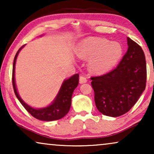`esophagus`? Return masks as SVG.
<instances>
[{"mask_svg":"<svg viewBox=\"0 0 154 154\" xmlns=\"http://www.w3.org/2000/svg\"><path fill=\"white\" fill-rule=\"evenodd\" d=\"M88 81V80H87V79H86L85 77H84V76H83V75H81V76H80V78H79V83H81V84H82V83H86V82Z\"/></svg>","mask_w":154,"mask_h":154,"instance_id":"esophagus-1","label":"esophagus"}]
</instances>
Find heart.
<instances>
[{
    "instance_id": "obj_1",
    "label": "heart",
    "mask_w": 154,
    "mask_h": 154,
    "mask_svg": "<svg viewBox=\"0 0 154 154\" xmlns=\"http://www.w3.org/2000/svg\"><path fill=\"white\" fill-rule=\"evenodd\" d=\"M123 47L119 42L90 37L79 44L75 50L78 57L89 60L90 71L103 73L112 69L121 60Z\"/></svg>"
}]
</instances>
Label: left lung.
Here are the masks:
<instances>
[{
	"instance_id": "obj_1",
	"label": "left lung",
	"mask_w": 154,
	"mask_h": 154,
	"mask_svg": "<svg viewBox=\"0 0 154 154\" xmlns=\"http://www.w3.org/2000/svg\"><path fill=\"white\" fill-rule=\"evenodd\" d=\"M127 41L128 51L116 68L90 78L97 108L107 116L118 117L129 111L146 88L144 51L130 38Z\"/></svg>"
}]
</instances>
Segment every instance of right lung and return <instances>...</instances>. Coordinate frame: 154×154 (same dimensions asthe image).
Returning a JSON list of instances; mask_svg holds the SVG:
<instances>
[{"label":"right lung","instance_id":"add662e5","mask_svg":"<svg viewBox=\"0 0 154 154\" xmlns=\"http://www.w3.org/2000/svg\"><path fill=\"white\" fill-rule=\"evenodd\" d=\"M21 47L17 52L15 57L14 59L13 62V69H12V85H13L14 94L18 99L22 106L26 109V110L30 113V114L35 119L41 120V121H52L62 119L68 113L69 109H70L71 104V97L72 94L74 91L75 88L79 85V73L74 74L69 79L64 80L61 86L60 91H59L57 95L49 106L44 107L41 109L33 108L25 103L22 100L20 96L19 95L17 90L15 80H14V69H15L16 60L17 57L19 52L22 49L23 47Z\"/></svg>","mask_w":154,"mask_h":154}]
</instances>
